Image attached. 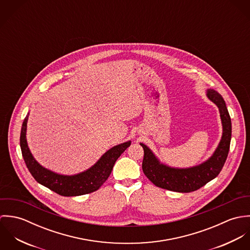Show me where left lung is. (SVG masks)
<instances>
[{"label": "left lung", "mask_w": 250, "mask_h": 250, "mask_svg": "<svg viewBox=\"0 0 250 250\" xmlns=\"http://www.w3.org/2000/svg\"><path fill=\"white\" fill-rule=\"evenodd\" d=\"M207 97L214 103L220 113L222 137L214 154L204 163L188 168H174L161 164L154 153L143 143V170L145 176L155 186L178 192L194 191L215 178L221 171L228 156L232 124L222 96L214 89L207 90Z\"/></svg>", "instance_id": "8db88e82"}]
</instances>
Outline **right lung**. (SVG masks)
<instances>
[{
	"instance_id": "1",
	"label": "right lung",
	"mask_w": 250,
	"mask_h": 250,
	"mask_svg": "<svg viewBox=\"0 0 250 250\" xmlns=\"http://www.w3.org/2000/svg\"><path fill=\"white\" fill-rule=\"evenodd\" d=\"M29 113L24 119L20 135V146L26 166L36 182L62 196H78L97 190L108 178L116 160L131 145V142L118 144L99 159L87 170L76 175H61L41 167L33 157L26 140Z\"/></svg>"
}]
</instances>
